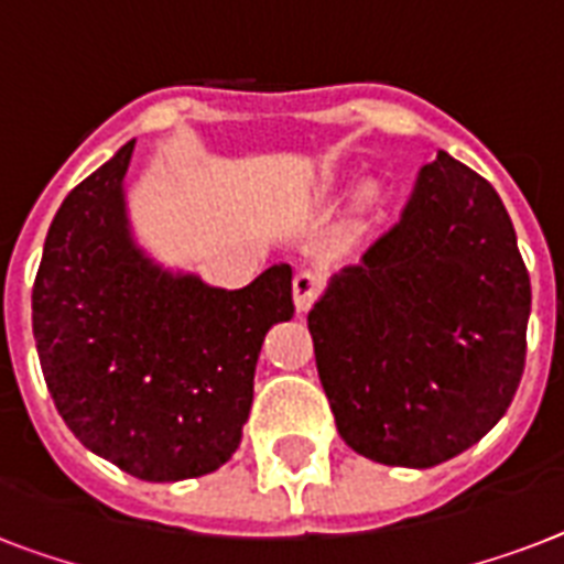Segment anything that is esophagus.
Instances as JSON below:
<instances>
[{
    "label": "esophagus",
    "instance_id": "obj_1",
    "mask_svg": "<svg viewBox=\"0 0 564 564\" xmlns=\"http://www.w3.org/2000/svg\"><path fill=\"white\" fill-rule=\"evenodd\" d=\"M322 292V278L316 272H299L295 281H292V295H295V307L304 313V310L313 307V301L318 299Z\"/></svg>",
    "mask_w": 564,
    "mask_h": 564
}]
</instances>
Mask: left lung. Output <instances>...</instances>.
<instances>
[{
	"label": "left lung",
	"instance_id": "obj_1",
	"mask_svg": "<svg viewBox=\"0 0 564 564\" xmlns=\"http://www.w3.org/2000/svg\"><path fill=\"white\" fill-rule=\"evenodd\" d=\"M362 260L307 316L339 436L375 463H445L503 419L524 375L530 274L512 219L438 152Z\"/></svg>",
	"mask_w": 564,
	"mask_h": 564
}]
</instances>
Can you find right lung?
<instances>
[{
	"instance_id": "right-lung-1",
	"label": "right lung",
	"mask_w": 564,
	"mask_h": 564,
	"mask_svg": "<svg viewBox=\"0 0 564 564\" xmlns=\"http://www.w3.org/2000/svg\"><path fill=\"white\" fill-rule=\"evenodd\" d=\"M131 154L134 140L61 204L31 322L75 438L140 480H189L239 447L265 334L295 313L292 269L272 265L230 292L161 272L128 237Z\"/></svg>"
}]
</instances>
